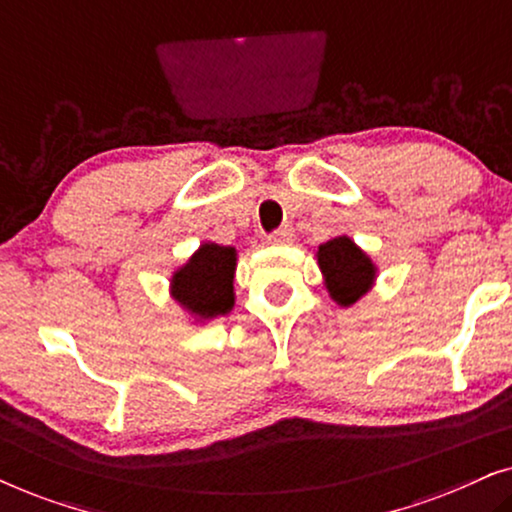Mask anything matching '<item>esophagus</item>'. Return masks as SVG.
<instances>
[{"label":"esophagus","instance_id":"1","mask_svg":"<svg viewBox=\"0 0 512 512\" xmlns=\"http://www.w3.org/2000/svg\"><path fill=\"white\" fill-rule=\"evenodd\" d=\"M291 237H293V233L289 228H277L275 233L268 235V240H270V244H284V242H291Z\"/></svg>","mask_w":512,"mask_h":512}]
</instances>
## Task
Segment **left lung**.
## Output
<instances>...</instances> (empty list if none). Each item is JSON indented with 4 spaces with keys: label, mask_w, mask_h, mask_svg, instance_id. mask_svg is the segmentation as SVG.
I'll use <instances>...</instances> for the list:
<instances>
[{
    "label": "left lung",
    "mask_w": 512,
    "mask_h": 512,
    "mask_svg": "<svg viewBox=\"0 0 512 512\" xmlns=\"http://www.w3.org/2000/svg\"><path fill=\"white\" fill-rule=\"evenodd\" d=\"M326 289L342 307L354 305L375 282V265L347 235L333 237L317 251Z\"/></svg>",
    "instance_id": "8db88e82"
}]
</instances>
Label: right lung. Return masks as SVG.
<instances>
[{
  "label": "right lung",
  "mask_w": 512,
  "mask_h": 512,
  "mask_svg": "<svg viewBox=\"0 0 512 512\" xmlns=\"http://www.w3.org/2000/svg\"><path fill=\"white\" fill-rule=\"evenodd\" d=\"M237 254L233 247L205 242L172 275V296L198 319L228 314L235 305L233 277Z\"/></svg>",
  "instance_id": "right-lung-1"
}]
</instances>
